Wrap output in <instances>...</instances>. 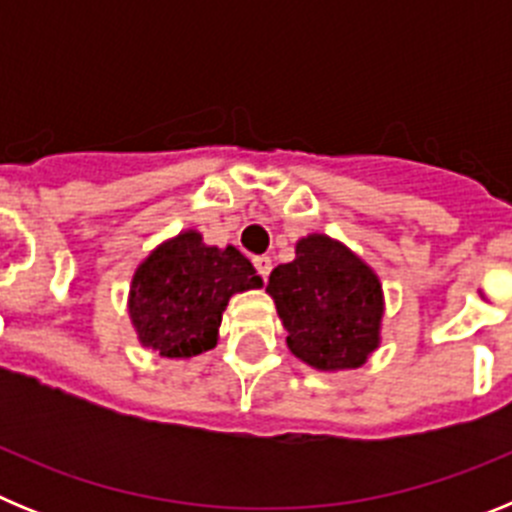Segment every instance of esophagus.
<instances>
[{
  "mask_svg": "<svg viewBox=\"0 0 512 512\" xmlns=\"http://www.w3.org/2000/svg\"><path fill=\"white\" fill-rule=\"evenodd\" d=\"M253 266H256L259 277L266 282V279H269V274H271V259H269V256H256V259H253Z\"/></svg>",
  "mask_w": 512,
  "mask_h": 512,
  "instance_id": "obj_1",
  "label": "esophagus"
}]
</instances>
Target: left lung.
<instances>
[{
  "label": "left lung",
  "instance_id": "1",
  "mask_svg": "<svg viewBox=\"0 0 512 512\" xmlns=\"http://www.w3.org/2000/svg\"><path fill=\"white\" fill-rule=\"evenodd\" d=\"M287 346L315 369H354L379 343L382 287L374 271L325 235L297 243V259L271 271L266 287Z\"/></svg>",
  "mask_w": 512,
  "mask_h": 512
}]
</instances>
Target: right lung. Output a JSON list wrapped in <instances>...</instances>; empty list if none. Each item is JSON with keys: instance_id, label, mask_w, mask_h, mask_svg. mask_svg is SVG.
<instances>
[{"instance_id": "obj_1", "label": "right lung", "mask_w": 512, "mask_h": 512, "mask_svg": "<svg viewBox=\"0 0 512 512\" xmlns=\"http://www.w3.org/2000/svg\"><path fill=\"white\" fill-rule=\"evenodd\" d=\"M261 287L241 251L212 248L202 235L182 233L164 243L135 271L130 318L143 346L169 359L210 351L223 310L235 292Z\"/></svg>"}]
</instances>
